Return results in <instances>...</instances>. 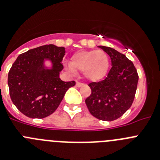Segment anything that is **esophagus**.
Masks as SVG:
<instances>
[{
    "label": "esophagus",
    "instance_id": "esophagus-1",
    "mask_svg": "<svg viewBox=\"0 0 160 160\" xmlns=\"http://www.w3.org/2000/svg\"><path fill=\"white\" fill-rule=\"evenodd\" d=\"M84 85V83H80V82H77V87H82V86Z\"/></svg>",
    "mask_w": 160,
    "mask_h": 160
}]
</instances>
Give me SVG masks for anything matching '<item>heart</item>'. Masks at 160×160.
Wrapping results in <instances>:
<instances>
[{
  "label": "heart",
  "mask_w": 160,
  "mask_h": 160,
  "mask_svg": "<svg viewBox=\"0 0 160 160\" xmlns=\"http://www.w3.org/2000/svg\"><path fill=\"white\" fill-rule=\"evenodd\" d=\"M67 67L71 72H83V77L89 81L98 82L106 77L110 60L102 50H80L72 54Z\"/></svg>",
  "instance_id": "obj_1"
}]
</instances>
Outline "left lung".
<instances>
[{"label":"left lung","instance_id":"1","mask_svg":"<svg viewBox=\"0 0 160 160\" xmlns=\"http://www.w3.org/2000/svg\"><path fill=\"white\" fill-rule=\"evenodd\" d=\"M99 48L109 55L112 68L104 80L89 83L92 93L85 103L94 117L112 121L123 116L132 106L139 76L133 63L126 56L106 46Z\"/></svg>","mask_w":160,"mask_h":160}]
</instances>
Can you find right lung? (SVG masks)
Wrapping results in <instances>:
<instances>
[{
    "label": "right lung",
    "instance_id": "obj_1",
    "mask_svg": "<svg viewBox=\"0 0 160 160\" xmlns=\"http://www.w3.org/2000/svg\"><path fill=\"white\" fill-rule=\"evenodd\" d=\"M64 55V47L46 44L17 57L8 72V84L11 100L21 113L37 119L50 116L68 89L76 84L75 81L64 82L60 78ZM44 58L51 60V69L45 68Z\"/></svg>",
    "mask_w": 160,
    "mask_h": 160
}]
</instances>
